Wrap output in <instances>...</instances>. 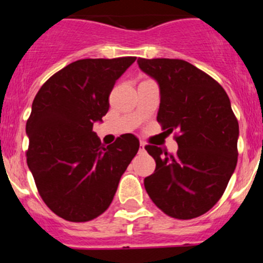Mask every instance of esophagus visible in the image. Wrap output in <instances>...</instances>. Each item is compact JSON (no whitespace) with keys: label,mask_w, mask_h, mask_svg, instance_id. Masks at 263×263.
I'll return each mask as SVG.
<instances>
[{"label":"esophagus","mask_w":263,"mask_h":263,"mask_svg":"<svg viewBox=\"0 0 263 263\" xmlns=\"http://www.w3.org/2000/svg\"><path fill=\"white\" fill-rule=\"evenodd\" d=\"M140 152H144V142L143 141L140 142Z\"/></svg>","instance_id":"obj_1"}]
</instances>
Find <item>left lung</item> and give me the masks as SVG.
I'll return each instance as SVG.
<instances>
[{
	"mask_svg": "<svg viewBox=\"0 0 263 263\" xmlns=\"http://www.w3.org/2000/svg\"><path fill=\"white\" fill-rule=\"evenodd\" d=\"M161 90L157 121L176 136L174 155L146 146L155 173L144 178L149 198L172 218L189 220L209 211L236 168L238 122L216 80L182 59L138 58Z\"/></svg>",
	"mask_w": 263,
	"mask_h": 263,
	"instance_id": "8db88e82",
	"label": "left lung"
}]
</instances>
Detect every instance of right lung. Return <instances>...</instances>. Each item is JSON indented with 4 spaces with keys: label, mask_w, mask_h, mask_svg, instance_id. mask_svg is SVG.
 I'll return each mask as SVG.
<instances>
[{
    "label": "right lung",
    "mask_w": 263,
    "mask_h": 263,
    "mask_svg": "<svg viewBox=\"0 0 263 263\" xmlns=\"http://www.w3.org/2000/svg\"><path fill=\"white\" fill-rule=\"evenodd\" d=\"M135 60H77L45 81L33 100L27 164L47 206L68 221H89L110 206L140 148L131 134L105 147L92 131L107 114L115 83Z\"/></svg>",
    "instance_id": "add662e5"
}]
</instances>
